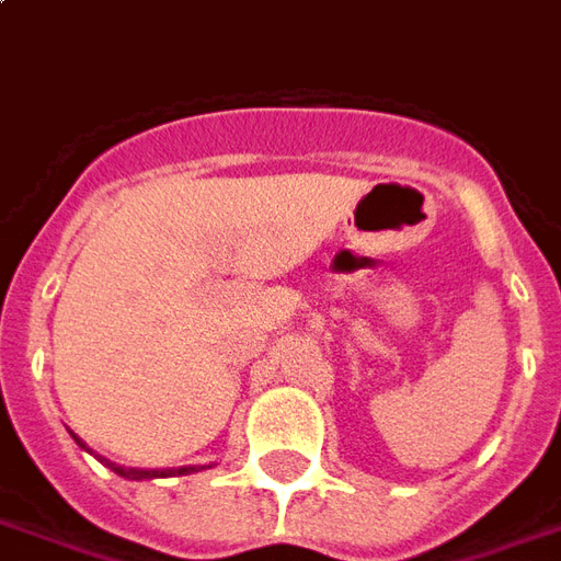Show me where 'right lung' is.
Masks as SVG:
<instances>
[{"label": "right lung", "instance_id": "1", "mask_svg": "<svg viewBox=\"0 0 561 561\" xmlns=\"http://www.w3.org/2000/svg\"><path fill=\"white\" fill-rule=\"evenodd\" d=\"M77 443H80V439H77ZM110 470H115L118 476H124V479L142 481V479H160V476H175V472L178 476H186V472H193L196 467H181V470H124V467H115V463H110Z\"/></svg>", "mask_w": 561, "mask_h": 561}]
</instances>
